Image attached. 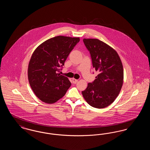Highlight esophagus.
I'll return each mask as SVG.
<instances>
[{"label":"esophagus","instance_id":"esophagus-1","mask_svg":"<svg viewBox=\"0 0 150 150\" xmlns=\"http://www.w3.org/2000/svg\"><path fill=\"white\" fill-rule=\"evenodd\" d=\"M72 83H74V84H76L78 81V80H77V79H75L73 78L72 79Z\"/></svg>","mask_w":150,"mask_h":150}]
</instances>
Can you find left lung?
Masks as SVG:
<instances>
[{
	"instance_id": "obj_1",
	"label": "left lung",
	"mask_w": 150,
	"mask_h": 150,
	"mask_svg": "<svg viewBox=\"0 0 150 150\" xmlns=\"http://www.w3.org/2000/svg\"><path fill=\"white\" fill-rule=\"evenodd\" d=\"M93 68L98 75L89 83L82 94L91 106L103 108L111 105L120 92L124 71L121 59L115 50L97 39H84Z\"/></svg>"
}]
</instances>
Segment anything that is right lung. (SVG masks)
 I'll return each mask as SVG.
<instances>
[{
    "instance_id": "1",
    "label": "right lung",
    "mask_w": 150,
    "mask_h": 150,
    "mask_svg": "<svg viewBox=\"0 0 150 150\" xmlns=\"http://www.w3.org/2000/svg\"><path fill=\"white\" fill-rule=\"evenodd\" d=\"M79 41V38L57 36L43 42L34 52L28 67L29 83L44 102H57L71 86L68 78L58 72Z\"/></svg>"
}]
</instances>
